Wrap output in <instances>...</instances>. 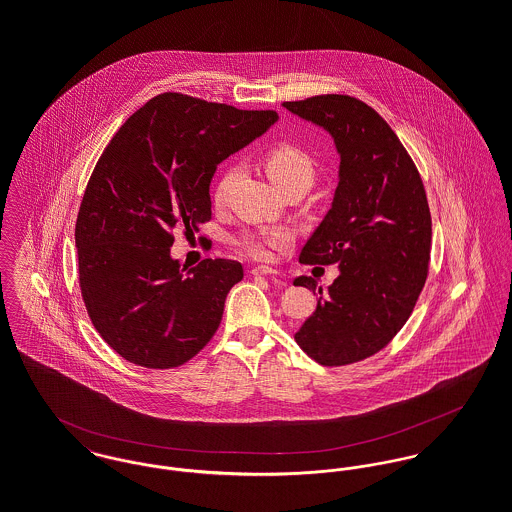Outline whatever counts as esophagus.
Returning <instances> with one entry per match:
<instances>
[{
    "label": "esophagus",
    "mask_w": 512,
    "mask_h": 512,
    "mask_svg": "<svg viewBox=\"0 0 512 512\" xmlns=\"http://www.w3.org/2000/svg\"><path fill=\"white\" fill-rule=\"evenodd\" d=\"M250 274H252V276H278V270H274V268H270V266H254V268L250 270Z\"/></svg>",
    "instance_id": "1"
}]
</instances>
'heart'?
I'll return each mask as SVG.
<instances>
[{"instance_id":"1","label":"heart","mask_w":512,"mask_h":512,"mask_svg":"<svg viewBox=\"0 0 512 512\" xmlns=\"http://www.w3.org/2000/svg\"><path fill=\"white\" fill-rule=\"evenodd\" d=\"M264 165L266 171L270 175V179L282 189L286 191L288 187L293 185H301L305 189H309L315 181V159L309 155V151H305L303 147L293 146V144H280V146L272 147L266 151L264 155ZM240 165L238 163H230L219 181L215 183L213 189V203L220 207L226 199V193L238 173ZM293 234L288 228H258V230H244L238 238H236V246L256 258V260H266L270 258L272 250H282L286 246L292 244Z\"/></svg>"}]
</instances>
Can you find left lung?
Returning a JSON list of instances; mask_svg holds the SVG:
<instances>
[{"instance_id": "8db88e82", "label": "left lung", "mask_w": 512, "mask_h": 512, "mask_svg": "<svg viewBox=\"0 0 512 512\" xmlns=\"http://www.w3.org/2000/svg\"><path fill=\"white\" fill-rule=\"evenodd\" d=\"M284 106L323 126L341 153L333 207L299 262L339 264L323 293L311 276L293 286L319 293L295 333L319 365L345 366L382 351L412 315L430 272L432 215L416 163L386 120L349 94H319Z\"/></svg>"}]
</instances>
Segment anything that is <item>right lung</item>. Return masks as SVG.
Returning <instances> with one entry per match:
<instances>
[{
  "label": "right lung",
  "instance_id": "obj_1",
  "mask_svg": "<svg viewBox=\"0 0 512 512\" xmlns=\"http://www.w3.org/2000/svg\"><path fill=\"white\" fill-rule=\"evenodd\" d=\"M276 120L274 110L163 92L102 151L74 228L78 284L94 329L126 361L185 365L217 333L242 264L207 258L183 276L169 248L177 230L193 234L211 220L220 161Z\"/></svg>",
  "mask_w": 512,
  "mask_h": 512
}]
</instances>
